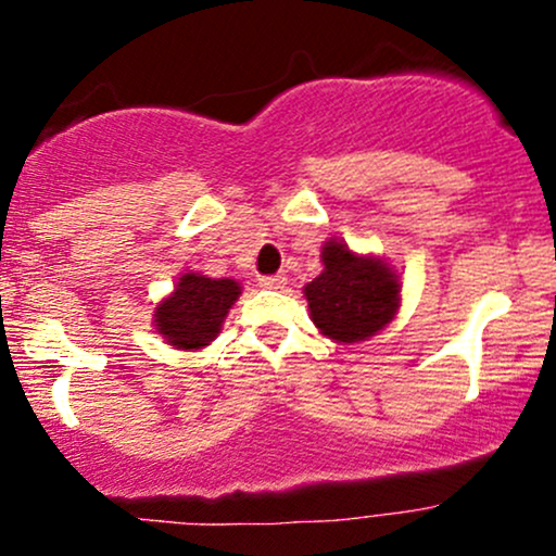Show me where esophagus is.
Returning a JSON list of instances; mask_svg holds the SVG:
<instances>
[{"label":"esophagus","mask_w":556,"mask_h":556,"mask_svg":"<svg viewBox=\"0 0 556 556\" xmlns=\"http://www.w3.org/2000/svg\"><path fill=\"white\" fill-rule=\"evenodd\" d=\"M285 282H287L285 274H269V277L258 279V285L266 287V290H282Z\"/></svg>","instance_id":"1"}]
</instances>
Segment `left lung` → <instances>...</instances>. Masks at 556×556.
Instances as JSON below:
<instances>
[{"instance_id": "1", "label": "left lung", "mask_w": 556, "mask_h": 556, "mask_svg": "<svg viewBox=\"0 0 556 556\" xmlns=\"http://www.w3.org/2000/svg\"><path fill=\"white\" fill-rule=\"evenodd\" d=\"M324 271L305 285L311 318L334 342H361L392 321L400 308V277L387 261L358 256L340 240L321 248Z\"/></svg>"}]
</instances>
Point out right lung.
Wrapping results in <instances>:
<instances>
[{"instance_id":"obj_1","label":"right lung","mask_w":556,"mask_h":556,"mask_svg":"<svg viewBox=\"0 0 556 556\" xmlns=\"http://www.w3.org/2000/svg\"><path fill=\"white\" fill-rule=\"evenodd\" d=\"M240 298L235 279L182 274L175 292L156 305L154 327L177 350H201L216 340L222 321Z\"/></svg>"}]
</instances>
